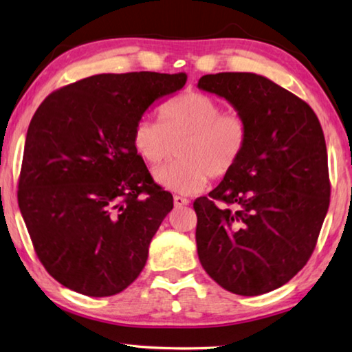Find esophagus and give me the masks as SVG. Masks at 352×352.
<instances>
[{
  "mask_svg": "<svg viewBox=\"0 0 352 352\" xmlns=\"http://www.w3.org/2000/svg\"><path fill=\"white\" fill-rule=\"evenodd\" d=\"M174 203H175L177 208H183V206H188L189 200H188V198H184V197L175 195V197H174Z\"/></svg>",
  "mask_w": 352,
  "mask_h": 352,
  "instance_id": "1",
  "label": "esophagus"
}]
</instances>
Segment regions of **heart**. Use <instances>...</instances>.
Returning <instances> with one entry per match:
<instances>
[{"label":"heart","mask_w":352,"mask_h":352,"mask_svg":"<svg viewBox=\"0 0 352 352\" xmlns=\"http://www.w3.org/2000/svg\"><path fill=\"white\" fill-rule=\"evenodd\" d=\"M158 120H140L133 127L132 144L151 168L175 154L180 160L154 172V180L175 194H197L209 177L231 174L243 157L249 127L239 112H223L215 98L203 92H186L166 101Z\"/></svg>","instance_id":"b5f03b06"}]
</instances>
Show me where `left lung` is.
Listing matches in <instances>:
<instances>
[{
  "label": "left lung",
  "mask_w": 352,
  "mask_h": 352,
  "mask_svg": "<svg viewBox=\"0 0 352 352\" xmlns=\"http://www.w3.org/2000/svg\"><path fill=\"white\" fill-rule=\"evenodd\" d=\"M197 86L225 98L249 127L239 164L194 201L198 258L229 292H271L306 265L328 212L320 121L303 100L257 74L204 75ZM215 199L234 209L215 207Z\"/></svg>",
  "instance_id": "8db88e82"
}]
</instances>
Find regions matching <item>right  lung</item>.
<instances>
[{"instance_id":"1","label":"right lung","mask_w":352,"mask_h":352,"mask_svg":"<svg viewBox=\"0 0 352 352\" xmlns=\"http://www.w3.org/2000/svg\"><path fill=\"white\" fill-rule=\"evenodd\" d=\"M188 75L101 74L49 95L32 118L18 204L38 258L82 296L126 289L148 260L174 198L154 183L133 127Z\"/></svg>"}]
</instances>
